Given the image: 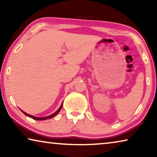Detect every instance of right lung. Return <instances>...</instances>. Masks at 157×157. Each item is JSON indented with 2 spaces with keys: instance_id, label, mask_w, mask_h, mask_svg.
<instances>
[{
  "instance_id": "obj_1",
  "label": "right lung",
  "mask_w": 157,
  "mask_h": 157,
  "mask_svg": "<svg viewBox=\"0 0 157 157\" xmlns=\"http://www.w3.org/2000/svg\"><path fill=\"white\" fill-rule=\"evenodd\" d=\"M62 106H63V103H61V106H60V108H59L58 110H57L55 113H53V114H50V115H49V116H47V117H35V116H33V115H31V114H27L26 113H25V112H24L23 110H21V111L22 112V113H23L26 116H28L29 117H31V118H32V119H36V120H45V119H51V118H52V117H54V116H56L57 114H58L59 112H60V110H61V108H62Z\"/></svg>"
}]
</instances>
